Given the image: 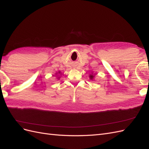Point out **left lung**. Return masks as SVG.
I'll use <instances>...</instances> for the list:
<instances>
[{
  "mask_svg": "<svg viewBox=\"0 0 149 149\" xmlns=\"http://www.w3.org/2000/svg\"><path fill=\"white\" fill-rule=\"evenodd\" d=\"M89 77H90V79H93V77H94V76L92 75H89Z\"/></svg>",
  "mask_w": 149,
  "mask_h": 149,
  "instance_id": "8db88e82",
  "label": "left lung"
}]
</instances>
